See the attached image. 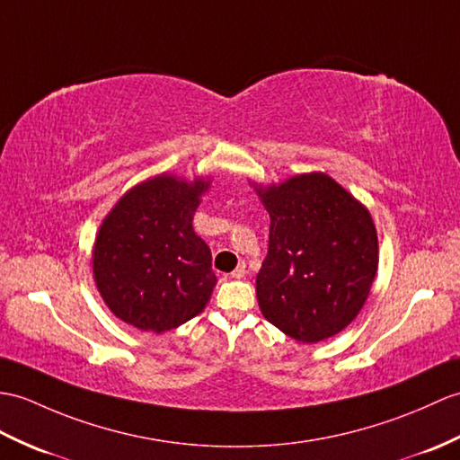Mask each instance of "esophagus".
<instances>
[{"instance_id": "34e87169", "label": "esophagus", "mask_w": 460, "mask_h": 460, "mask_svg": "<svg viewBox=\"0 0 460 460\" xmlns=\"http://www.w3.org/2000/svg\"><path fill=\"white\" fill-rule=\"evenodd\" d=\"M244 274H247V266H244V262H241V264L237 266V269H234V270L231 272V279H234V280H241Z\"/></svg>"}]
</instances>
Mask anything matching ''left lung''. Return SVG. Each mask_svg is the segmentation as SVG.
I'll list each match as a JSON object with an SVG mask.
<instances>
[{
	"mask_svg": "<svg viewBox=\"0 0 460 460\" xmlns=\"http://www.w3.org/2000/svg\"><path fill=\"white\" fill-rule=\"evenodd\" d=\"M270 216L269 254L256 274L262 315L300 343L343 331L378 270L368 209L323 172L256 188Z\"/></svg>",
	"mask_w": 460,
	"mask_h": 460,
	"instance_id": "left-lung-1",
	"label": "left lung"
}]
</instances>
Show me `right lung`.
<instances>
[{"mask_svg": "<svg viewBox=\"0 0 460 460\" xmlns=\"http://www.w3.org/2000/svg\"><path fill=\"white\" fill-rule=\"evenodd\" d=\"M209 180L158 174L131 188L95 237L93 280L115 317L164 333L204 312L217 279L194 213Z\"/></svg>", "mask_w": 460, "mask_h": 460, "instance_id": "1", "label": "right lung"}]
</instances>
